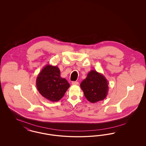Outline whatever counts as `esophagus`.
Segmentation results:
<instances>
[{
	"label": "esophagus",
	"instance_id": "34e87169",
	"mask_svg": "<svg viewBox=\"0 0 146 146\" xmlns=\"http://www.w3.org/2000/svg\"><path fill=\"white\" fill-rule=\"evenodd\" d=\"M72 85H78V84H79V83L78 82H73L72 83Z\"/></svg>",
	"mask_w": 146,
	"mask_h": 146
}]
</instances>
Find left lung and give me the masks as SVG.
<instances>
[{"mask_svg":"<svg viewBox=\"0 0 146 146\" xmlns=\"http://www.w3.org/2000/svg\"><path fill=\"white\" fill-rule=\"evenodd\" d=\"M108 85V81L103 74L91 70L80 84V88L85 97L89 102L94 104L106 97L109 89Z\"/></svg>","mask_w":146,"mask_h":146,"instance_id":"8db88e82","label":"left lung"}]
</instances>
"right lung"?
Here are the masks:
<instances>
[{
  "instance_id": "add662e5",
  "label": "right lung",
  "mask_w": 146,
  "mask_h": 146,
  "mask_svg": "<svg viewBox=\"0 0 146 146\" xmlns=\"http://www.w3.org/2000/svg\"><path fill=\"white\" fill-rule=\"evenodd\" d=\"M38 90L44 98L51 102L61 100L70 88L67 80L60 76V70L57 66L46 65L36 79Z\"/></svg>"
}]
</instances>
